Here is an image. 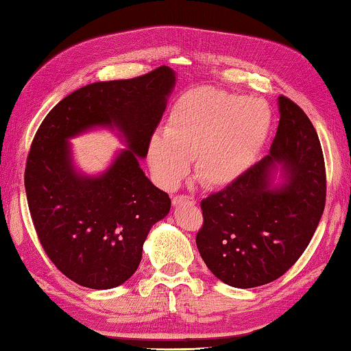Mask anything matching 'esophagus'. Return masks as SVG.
Instances as JSON below:
<instances>
[{
    "label": "esophagus",
    "mask_w": 351,
    "mask_h": 351,
    "mask_svg": "<svg viewBox=\"0 0 351 351\" xmlns=\"http://www.w3.org/2000/svg\"><path fill=\"white\" fill-rule=\"evenodd\" d=\"M172 205L180 206V205H196V199L191 196H176L172 199Z\"/></svg>",
    "instance_id": "esophagus-1"
}]
</instances>
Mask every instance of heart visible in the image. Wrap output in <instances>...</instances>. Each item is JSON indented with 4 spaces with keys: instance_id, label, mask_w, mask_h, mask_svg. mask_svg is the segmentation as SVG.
<instances>
[{
    "instance_id": "obj_1",
    "label": "heart",
    "mask_w": 351,
    "mask_h": 351,
    "mask_svg": "<svg viewBox=\"0 0 351 351\" xmlns=\"http://www.w3.org/2000/svg\"><path fill=\"white\" fill-rule=\"evenodd\" d=\"M271 129L266 101L213 87L189 90L172 106L165 134L151 136L149 166L160 185L174 188L196 158L204 186H227L255 163Z\"/></svg>"
}]
</instances>
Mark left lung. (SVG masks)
<instances>
[{
    "label": "left lung",
    "mask_w": 351,
    "mask_h": 351,
    "mask_svg": "<svg viewBox=\"0 0 351 351\" xmlns=\"http://www.w3.org/2000/svg\"><path fill=\"white\" fill-rule=\"evenodd\" d=\"M278 112L269 155L200 204L199 254L215 277L233 288L280 278L305 252L325 208L317 132L286 96L278 97Z\"/></svg>",
    "instance_id": "1"
}]
</instances>
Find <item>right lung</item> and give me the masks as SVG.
<instances>
[{"label":"right lung","mask_w":351,"mask_h":351,"mask_svg":"<svg viewBox=\"0 0 351 351\" xmlns=\"http://www.w3.org/2000/svg\"><path fill=\"white\" fill-rule=\"evenodd\" d=\"M176 73L95 82L57 104L34 136L25 171L31 217L46 255L74 283L112 289L140 266L143 244L171 199L147 179L140 158L163 117ZM96 127L117 130L122 149L101 175L73 165L69 138Z\"/></svg>","instance_id":"1"}]
</instances>
